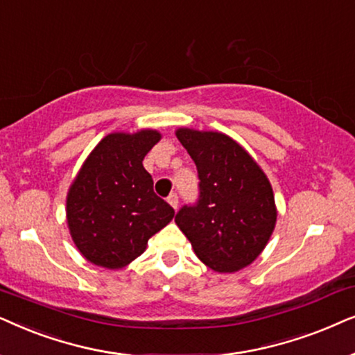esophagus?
Returning a JSON list of instances; mask_svg holds the SVG:
<instances>
[{"label": "esophagus", "instance_id": "obj_1", "mask_svg": "<svg viewBox=\"0 0 355 355\" xmlns=\"http://www.w3.org/2000/svg\"><path fill=\"white\" fill-rule=\"evenodd\" d=\"M167 201H168V205L173 207V209H177V206H178V196H177V193H170V196L167 198Z\"/></svg>", "mask_w": 355, "mask_h": 355}]
</instances>
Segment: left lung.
<instances>
[{
  "label": "left lung",
  "instance_id": "left-lung-1",
  "mask_svg": "<svg viewBox=\"0 0 355 355\" xmlns=\"http://www.w3.org/2000/svg\"><path fill=\"white\" fill-rule=\"evenodd\" d=\"M175 135L200 177V201L182 207L175 222L207 268L237 272L261 254L274 232L277 207L271 183L230 136L185 126Z\"/></svg>",
  "mask_w": 355,
  "mask_h": 355
}]
</instances>
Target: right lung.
Masks as SVG:
<instances>
[{
  "mask_svg": "<svg viewBox=\"0 0 355 355\" xmlns=\"http://www.w3.org/2000/svg\"><path fill=\"white\" fill-rule=\"evenodd\" d=\"M160 138L150 128L107 135L74 177L66 195V222L89 263L107 269L128 266L173 219L175 211L155 195L143 165Z\"/></svg>",
  "mask_w": 355,
  "mask_h": 355,
  "instance_id": "obj_1",
  "label": "right lung"
}]
</instances>
